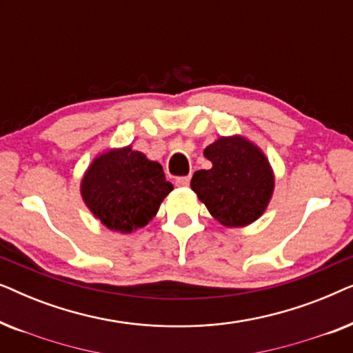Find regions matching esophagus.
Listing matches in <instances>:
<instances>
[{"label": "esophagus", "mask_w": 353, "mask_h": 353, "mask_svg": "<svg viewBox=\"0 0 353 353\" xmlns=\"http://www.w3.org/2000/svg\"><path fill=\"white\" fill-rule=\"evenodd\" d=\"M190 180H191V176H180V178H176L175 183H176V186L185 188V186L190 185Z\"/></svg>", "instance_id": "esophagus-1"}]
</instances>
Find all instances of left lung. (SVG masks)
Listing matches in <instances>:
<instances>
[{"label":"left lung","mask_w":353,"mask_h":353,"mask_svg":"<svg viewBox=\"0 0 353 353\" xmlns=\"http://www.w3.org/2000/svg\"><path fill=\"white\" fill-rule=\"evenodd\" d=\"M209 170L194 172L191 190L210 215L228 228L254 223L263 215L274 190L273 168L248 138L220 137L204 149Z\"/></svg>","instance_id":"obj_1"}]
</instances>
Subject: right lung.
Listing matches in <instances>:
<instances>
[{"label": "right lung", "instance_id": "obj_1", "mask_svg": "<svg viewBox=\"0 0 353 353\" xmlns=\"http://www.w3.org/2000/svg\"><path fill=\"white\" fill-rule=\"evenodd\" d=\"M172 190L161 163L132 146L99 154L80 183L91 214L105 228L123 234L146 226Z\"/></svg>", "mask_w": 353, "mask_h": 353}]
</instances>
